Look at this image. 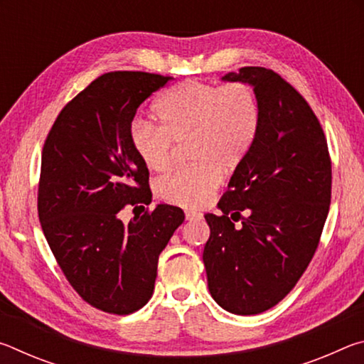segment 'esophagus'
I'll use <instances>...</instances> for the list:
<instances>
[{
    "label": "esophagus",
    "mask_w": 364,
    "mask_h": 364,
    "mask_svg": "<svg viewBox=\"0 0 364 364\" xmlns=\"http://www.w3.org/2000/svg\"><path fill=\"white\" fill-rule=\"evenodd\" d=\"M200 218H202V213H200V212H193V210H188V212H186V220H188V221L200 220Z\"/></svg>",
    "instance_id": "1"
}]
</instances>
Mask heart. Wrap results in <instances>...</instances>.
Wrapping results in <instances>:
<instances>
[{
	"instance_id": "1",
	"label": "heart",
	"mask_w": 364,
	"mask_h": 364,
	"mask_svg": "<svg viewBox=\"0 0 364 364\" xmlns=\"http://www.w3.org/2000/svg\"><path fill=\"white\" fill-rule=\"evenodd\" d=\"M159 127L133 122L130 141L144 167L157 173L173 164V143H186L191 165L164 178L157 193L183 208H200L217 191L221 170L241 165L262 127V106L254 86L244 82L215 85L186 80L154 104Z\"/></svg>"
}]
</instances>
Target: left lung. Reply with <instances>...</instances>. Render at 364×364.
<instances>
[{
    "label": "left lung",
    "instance_id": "obj_1",
    "mask_svg": "<svg viewBox=\"0 0 364 364\" xmlns=\"http://www.w3.org/2000/svg\"><path fill=\"white\" fill-rule=\"evenodd\" d=\"M223 80L254 86L262 127L218 202L223 213L205 215L210 237L202 258L213 300L247 316L279 304L310 264L328 218L332 170L321 123L279 73L242 67ZM232 219L243 226L234 228Z\"/></svg>",
    "mask_w": 364,
    "mask_h": 364
}]
</instances>
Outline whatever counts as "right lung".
Here are the masks:
<instances>
[{
    "instance_id": "add662e5",
    "label": "right lung",
    "mask_w": 364,
    "mask_h": 364,
    "mask_svg": "<svg viewBox=\"0 0 364 364\" xmlns=\"http://www.w3.org/2000/svg\"><path fill=\"white\" fill-rule=\"evenodd\" d=\"M170 80L104 73L65 104L43 146L38 218L49 249L80 297L110 315L149 301L160 252L184 221L165 204L128 225L119 217L125 205L151 204L149 170L130 130L138 107Z\"/></svg>"
}]
</instances>
